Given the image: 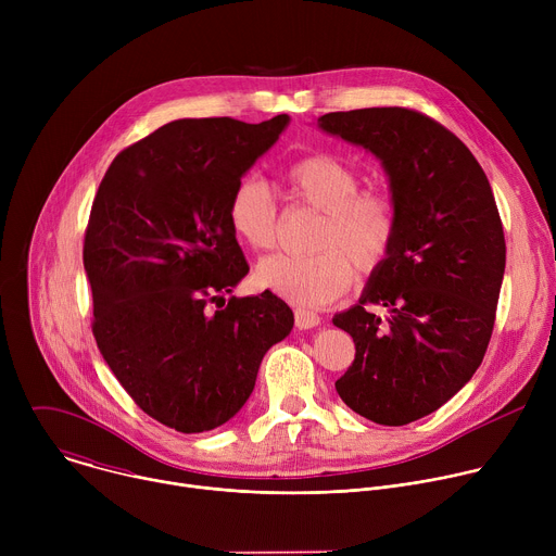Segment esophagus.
Listing matches in <instances>:
<instances>
[{"label":"esophagus","instance_id":"esophagus-1","mask_svg":"<svg viewBox=\"0 0 556 556\" xmlns=\"http://www.w3.org/2000/svg\"><path fill=\"white\" fill-rule=\"evenodd\" d=\"M321 324V316L312 312V309H305V307H296L294 309V326L299 330H312Z\"/></svg>","mask_w":556,"mask_h":556}]
</instances>
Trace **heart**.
Here are the masks:
<instances>
[{"mask_svg": "<svg viewBox=\"0 0 556 556\" xmlns=\"http://www.w3.org/2000/svg\"><path fill=\"white\" fill-rule=\"evenodd\" d=\"M286 180L294 200L326 213L309 255L275 253L255 268V281L299 305H328L361 273L376 270L391 251L399 215L378 191H361L358 172L330 153H312L292 163ZM228 224L237 240L255 251L277 242L279 211L260 176H244L228 198Z\"/></svg>", "mask_w": 556, "mask_h": 556, "instance_id": "obj_1", "label": "heart"}]
</instances>
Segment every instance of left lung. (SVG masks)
<instances>
[{
  "mask_svg": "<svg viewBox=\"0 0 556 556\" xmlns=\"http://www.w3.org/2000/svg\"><path fill=\"white\" fill-rule=\"evenodd\" d=\"M321 131L374 153L399 215L391 251L332 324L356 345L337 380L358 416L403 427L440 409L480 367L506 268L489 178L468 147L405 108L330 112ZM382 304L388 316L369 313Z\"/></svg>",
  "mask_w": 556,
  "mask_h": 556,
  "instance_id": "1",
  "label": "left lung"
}]
</instances>
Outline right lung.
Segmentation results:
<instances>
[{
	"label": "right lung",
	"mask_w": 556,
	"mask_h": 556,
	"mask_svg": "<svg viewBox=\"0 0 556 556\" xmlns=\"http://www.w3.org/2000/svg\"><path fill=\"white\" fill-rule=\"evenodd\" d=\"M288 123H167L114 157L94 198L84 264L97 345L134 403L180 433L240 412L294 326L268 290L226 303L249 273L228 198Z\"/></svg>",
	"instance_id": "add662e5"
}]
</instances>
